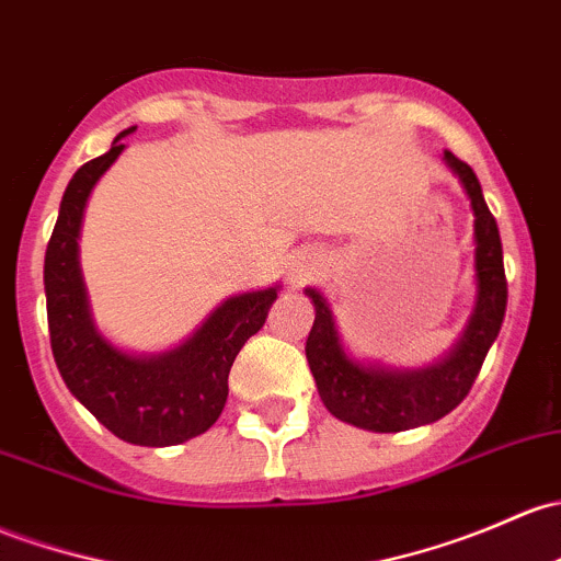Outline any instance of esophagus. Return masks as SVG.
Segmentation results:
<instances>
[{"label": "esophagus", "instance_id": "obj_1", "mask_svg": "<svg viewBox=\"0 0 561 561\" xmlns=\"http://www.w3.org/2000/svg\"><path fill=\"white\" fill-rule=\"evenodd\" d=\"M314 271H317L314 257H311V255H296L290 261V265H287V285H293V287L306 285V282L314 276Z\"/></svg>", "mask_w": 561, "mask_h": 561}]
</instances>
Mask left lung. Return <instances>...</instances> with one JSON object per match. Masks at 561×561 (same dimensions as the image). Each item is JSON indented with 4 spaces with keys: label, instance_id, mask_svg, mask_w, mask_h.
Instances as JSON below:
<instances>
[{
    "label": "left lung",
    "instance_id": "8db88e82",
    "mask_svg": "<svg viewBox=\"0 0 561 561\" xmlns=\"http://www.w3.org/2000/svg\"><path fill=\"white\" fill-rule=\"evenodd\" d=\"M444 161L459 176L476 215V282L479 298L468 330L454 352L438 365L424 370H385L359 365L346 357L335 333L333 314L325 298L306 290L314 300V325L306 339V359L314 376L320 398L335 420L374 433H400V430L430 424L457 409L468 398L479 376L489 346L497 339L508 304V282L503 268V241L497 222L483 202L481 182L473 169L446 150Z\"/></svg>",
    "mask_w": 561,
    "mask_h": 561
}]
</instances>
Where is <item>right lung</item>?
<instances>
[{
  "instance_id": "add662e5",
  "label": "right lung",
  "mask_w": 561,
  "mask_h": 561,
  "mask_svg": "<svg viewBox=\"0 0 561 561\" xmlns=\"http://www.w3.org/2000/svg\"><path fill=\"white\" fill-rule=\"evenodd\" d=\"M131 131L134 126L121 137ZM121 137L104 156L82 163L64 191L45 252L50 350L69 392L112 435L137 446H174L206 433L222 414L233 359L263 328L276 287L226 300L193 339L167 355L134 357L115 350L88 311L78 239L93 185L126 147Z\"/></svg>"
}]
</instances>
